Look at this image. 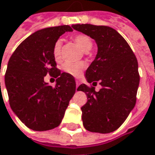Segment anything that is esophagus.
Masks as SVG:
<instances>
[{
    "label": "esophagus",
    "instance_id": "34e87169",
    "mask_svg": "<svg viewBox=\"0 0 155 155\" xmlns=\"http://www.w3.org/2000/svg\"><path fill=\"white\" fill-rule=\"evenodd\" d=\"M78 85H79V82H78V81H76V89H78Z\"/></svg>",
    "mask_w": 155,
    "mask_h": 155
}]
</instances>
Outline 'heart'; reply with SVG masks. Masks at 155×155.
<instances>
[{"instance_id":"b5f03b06","label":"heart","mask_w":155,"mask_h":155,"mask_svg":"<svg viewBox=\"0 0 155 155\" xmlns=\"http://www.w3.org/2000/svg\"><path fill=\"white\" fill-rule=\"evenodd\" d=\"M73 40L75 41V43L85 52L89 51L92 48L93 43L89 35H84V34H78V35H74ZM52 55L56 62L59 63L62 61V41L61 40H58L54 44L53 50H52ZM62 69L65 73L75 78H78L81 76L84 70L85 69V64L83 62L75 63V64L65 63L63 64Z\"/></svg>"}]
</instances>
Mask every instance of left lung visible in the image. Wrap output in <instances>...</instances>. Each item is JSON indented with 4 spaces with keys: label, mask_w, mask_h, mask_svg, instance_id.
Instances as JSON below:
<instances>
[{
    "label": "left lung",
    "mask_w": 155,
    "mask_h": 155,
    "mask_svg": "<svg viewBox=\"0 0 155 155\" xmlns=\"http://www.w3.org/2000/svg\"><path fill=\"white\" fill-rule=\"evenodd\" d=\"M74 29L95 40L97 53L85 72L87 82L102 86L82 84L87 102L81 107L82 120L86 130L108 134L117 130L127 120L136 103L140 84L138 61L129 44L119 32L108 26L76 24Z\"/></svg>",
    "instance_id": "left-lung-1"
}]
</instances>
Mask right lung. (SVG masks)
Here are the masks:
<instances>
[{
  "label": "right lung",
  "mask_w": 155,
  "mask_h": 155,
  "mask_svg": "<svg viewBox=\"0 0 155 155\" xmlns=\"http://www.w3.org/2000/svg\"><path fill=\"white\" fill-rule=\"evenodd\" d=\"M69 25L46 28L27 37L9 58L5 84L9 104L24 125L34 131H47L60 125L76 91L72 76L57 68L52 50ZM47 74L57 78L55 87L44 82Z\"/></svg>",
  "instance_id": "add662e5"
}]
</instances>
